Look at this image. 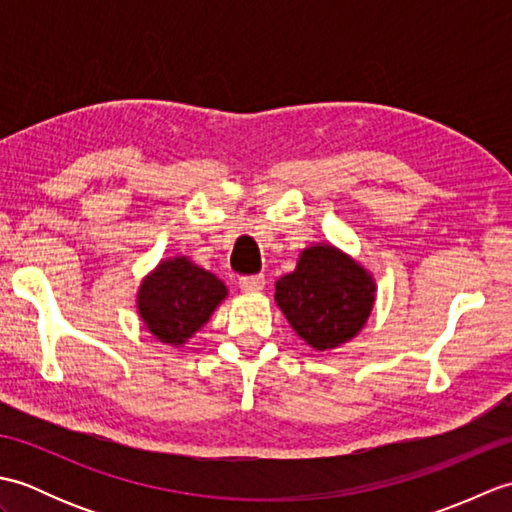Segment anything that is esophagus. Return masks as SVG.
<instances>
[{
  "mask_svg": "<svg viewBox=\"0 0 512 512\" xmlns=\"http://www.w3.org/2000/svg\"><path fill=\"white\" fill-rule=\"evenodd\" d=\"M264 286H266L264 275H253V277L239 279V288H242L244 292H259V290H264Z\"/></svg>",
  "mask_w": 512,
  "mask_h": 512,
  "instance_id": "obj_1",
  "label": "esophagus"
}]
</instances>
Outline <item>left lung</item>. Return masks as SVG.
Returning <instances> with one entry per match:
<instances>
[{"label":"left lung","mask_w":512,"mask_h":512,"mask_svg":"<svg viewBox=\"0 0 512 512\" xmlns=\"http://www.w3.org/2000/svg\"><path fill=\"white\" fill-rule=\"evenodd\" d=\"M376 279L345 250L328 242L306 246L292 273L275 284V303L290 328L317 352L350 343L376 303Z\"/></svg>","instance_id":"1"}]
</instances>
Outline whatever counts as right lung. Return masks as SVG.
<instances>
[{"instance_id":"right-lung-1","label":"right lung","mask_w":512,"mask_h":512,"mask_svg":"<svg viewBox=\"0 0 512 512\" xmlns=\"http://www.w3.org/2000/svg\"><path fill=\"white\" fill-rule=\"evenodd\" d=\"M228 297L220 277L187 255L160 259L136 292V312L156 341L182 347L198 334Z\"/></svg>"}]
</instances>
